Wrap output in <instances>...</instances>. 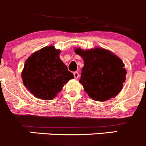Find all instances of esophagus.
<instances>
[{
    "label": "esophagus",
    "instance_id": "34e87169",
    "mask_svg": "<svg viewBox=\"0 0 146 146\" xmlns=\"http://www.w3.org/2000/svg\"><path fill=\"white\" fill-rule=\"evenodd\" d=\"M73 76H74L75 78H76V79H77V78H79V73H78V72H74V73H73Z\"/></svg>",
    "mask_w": 146,
    "mask_h": 146
}]
</instances>
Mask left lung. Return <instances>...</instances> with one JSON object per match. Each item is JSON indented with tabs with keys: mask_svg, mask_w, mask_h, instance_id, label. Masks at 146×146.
<instances>
[{
	"mask_svg": "<svg viewBox=\"0 0 146 146\" xmlns=\"http://www.w3.org/2000/svg\"><path fill=\"white\" fill-rule=\"evenodd\" d=\"M75 52L84 60L79 82L90 98L106 102L121 92L126 80L127 70L117 55L102 47L76 48Z\"/></svg>",
	"mask_w": 146,
	"mask_h": 146,
	"instance_id": "left-lung-1",
	"label": "left lung"
}]
</instances>
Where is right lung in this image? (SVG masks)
<instances>
[{"label": "right lung", "instance_id": "right-lung-1", "mask_svg": "<svg viewBox=\"0 0 146 146\" xmlns=\"http://www.w3.org/2000/svg\"><path fill=\"white\" fill-rule=\"evenodd\" d=\"M60 52L54 46L44 47L26 60L21 72L23 84L37 99H54L65 84L74 78L60 58Z\"/></svg>", "mask_w": 146, "mask_h": 146}]
</instances>
